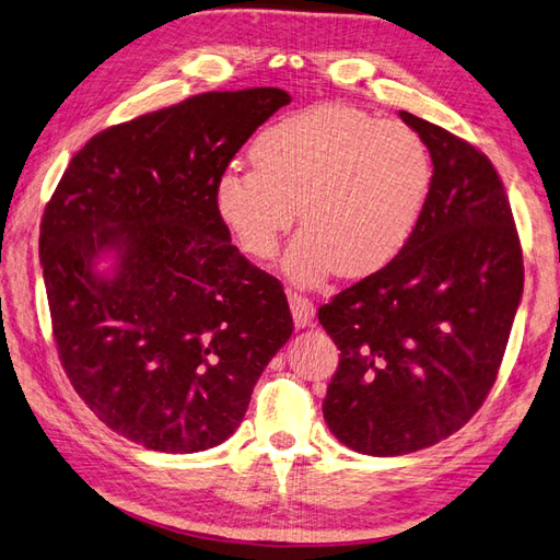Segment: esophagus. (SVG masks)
Listing matches in <instances>:
<instances>
[{"mask_svg": "<svg viewBox=\"0 0 560 560\" xmlns=\"http://www.w3.org/2000/svg\"><path fill=\"white\" fill-rule=\"evenodd\" d=\"M289 305L293 312L295 327H310V322L315 319V303L310 301L307 295L289 291Z\"/></svg>", "mask_w": 560, "mask_h": 560, "instance_id": "1", "label": "esophagus"}]
</instances>
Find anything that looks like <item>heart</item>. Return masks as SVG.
Masks as SVG:
<instances>
[{
    "label": "heart",
    "mask_w": 560,
    "mask_h": 560,
    "mask_svg": "<svg viewBox=\"0 0 560 560\" xmlns=\"http://www.w3.org/2000/svg\"><path fill=\"white\" fill-rule=\"evenodd\" d=\"M250 160L217 176V217L243 253L271 259L301 210L305 229L283 259L301 283L386 267L432 188V158L412 126L343 104L281 116L253 140Z\"/></svg>",
    "instance_id": "b5f03b06"
}]
</instances>
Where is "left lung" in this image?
Listing matches in <instances>:
<instances>
[{
    "label": "left lung",
    "mask_w": 560,
    "mask_h": 560,
    "mask_svg": "<svg viewBox=\"0 0 560 560\" xmlns=\"http://www.w3.org/2000/svg\"><path fill=\"white\" fill-rule=\"evenodd\" d=\"M432 158V188L392 262L336 293L319 324L341 350L324 420L365 456H406L472 418L523 298V248L497 168L470 142L400 112Z\"/></svg>",
    "instance_id": "8db88e82"
}]
</instances>
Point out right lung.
I'll use <instances>...</instances> for the list:
<instances>
[{
  "instance_id": "right-lung-1",
  "label": "right lung",
  "mask_w": 560,
  "mask_h": 560,
  "mask_svg": "<svg viewBox=\"0 0 560 560\" xmlns=\"http://www.w3.org/2000/svg\"><path fill=\"white\" fill-rule=\"evenodd\" d=\"M279 88L188 97L112 126L73 154L40 224L59 360L85 406L136 444L207 451L241 424L291 339L283 285L245 259L214 180L271 114ZM114 252L112 276L94 262Z\"/></svg>"
}]
</instances>
